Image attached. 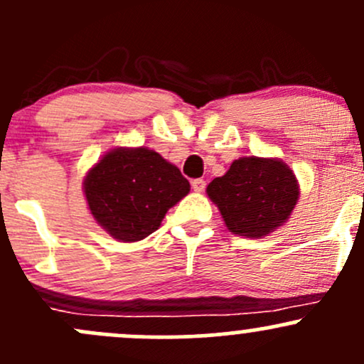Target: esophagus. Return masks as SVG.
<instances>
[{
    "label": "esophagus",
    "instance_id": "obj_1",
    "mask_svg": "<svg viewBox=\"0 0 364 364\" xmlns=\"http://www.w3.org/2000/svg\"><path fill=\"white\" fill-rule=\"evenodd\" d=\"M192 188H193V192H197V193H202L205 190V181L204 179H193L192 181Z\"/></svg>",
    "mask_w": 364,
    "mask_h": 364
}]
</instances>
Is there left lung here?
<instances>
[{"instance_id":"obj_1","label":"left lung","mask_w":364,"mask_h":364,"mask_svg":"<svg viewBox=\"0 0 364 364\" xmlns=\"http://www.w3.org/2000/svg\"><path fill=\"white\" fill-rule=\"evenodd\" d=\"M232 233L262 239L288 221L298 202V181L282 160L242 156L208 185Z\"/></svg>"}]
</instances>
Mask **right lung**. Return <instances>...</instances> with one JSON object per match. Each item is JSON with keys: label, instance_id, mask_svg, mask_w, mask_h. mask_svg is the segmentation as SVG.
I'll return each instance as SVG.
<instances>
[{"label": "right lung", "instance_id": "obj_1", "mask_svg": "<svg viewBox=\"0 0 364 364\" xmlns=\"http://www.w3.org/2000/svg\"><path fill=\"white\" fill-rule=\"evenodd\" d=\"M90 214L120 242L153 233L190 192L181 171L148 148H114L83 179Z\"/></svg>", "mask_w": 364, "mask_h": 364}]
</instances>
